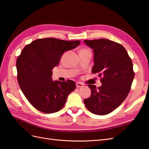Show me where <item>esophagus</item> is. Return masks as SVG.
<instances>
[{
  "label": "esophagus",
  "instance_id": "esophagus-1",
  "mask_svg": "<svg viewBox=\"0 0 149 149\" xmlns=\"http://www.w3.org/2000/svg\"><path fill=\"white\" fill-rule=\"evenodd\" d=\"M76 86H77V88H82L83 86V84L81 82H77L76 83Z\"/></svg>",
  "mask_w": 149,
  "mask_h": 149
}]
</instances>
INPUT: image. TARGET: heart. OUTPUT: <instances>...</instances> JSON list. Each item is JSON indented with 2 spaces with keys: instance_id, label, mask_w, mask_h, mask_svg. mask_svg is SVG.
Here are the masks:
<instances>
[{
  "instance_id": "1",
  "label": "heart",
  "mask_w": 149,
  "mask_h": 149,
  "mask_svg": "<svg viewBox=\"0 0 149 149\" xmlns=\"http://www.w3.org/2000/svg\"><path fill=\"white\" fill-rule=\"evenodd\" d=\"M89 51L88 49H87V48H83V49H82L81 51H80V53L81 52H83V51Z\"/></svg>"
}]
</instances>
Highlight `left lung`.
I'll return each mask as SVG.
<instances>
[{"instance_id":"obj_1","label":"left lung","mask_w":149,"mask_h":149,"mask_svg":"<svg viewBox=\"0 0 149 149\" xmlns=\"http://www.w3.org/2000/svg\"><path fill=\"white\" fill-rule=\"evenodd\" d=\"M94 53L93 74H98L102 85L89 84L91 94L84 100L93 113L107 115L124 101L130 91L134 77L133 63L121 44L105 39L84 40Z\"/></svg>"}]
</instances>
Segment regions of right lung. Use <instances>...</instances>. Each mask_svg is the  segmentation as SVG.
<instances>
[{"mask_svg": "<svg viewBox=\"0 0 149 149\" xmlns=\"http://www.w3.org/2000/svg\"><path fill=\"white\" fill-rule=\"evenodd\" d=\"M79 40L44 38L33 40L23 48L17 58V79L26 98L39 111L51 113L64 107L68 95L75 90L74 81H53L52 70L65 51L74 49Z\"/></svg>", "mask_w": 149, "mask_h": 149, "instance_id": "obj_1", "label": "right lung"}]
</instances>
